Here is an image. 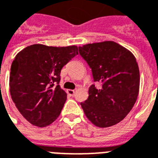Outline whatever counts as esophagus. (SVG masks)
Returning a JSON list of instances; mask_svg holds the SVG:
<instances>
[{
    "label": "esophagus",
    "mask_w": 158,
    "mask_h": 158,
    "mask_svg": "<svg viewBox=\"0 0 158 158\" xmlns=\"http://www.w3.org/2000/svg\"><path fill=\"white\" fill-rule=\"evenodd\" d=\"M67 92H68V94H69L70 96H73L74 94H75V90H74V89H68Z\"/></svg>",
    "instance_id": "esophagus-1"
}]
</instances>
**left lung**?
<instances>
[{
  "mask_svg": "<svg viewBox=\"0 0 158 158\" xmlns=\"http://www.w3.org/2000/svg\"><path fill=\"white\" fill-rule=\"evenodd\" d=\"M81 56L91 69L94 81L89 97L81 103L85 116L98 127L119 123L135 105L139 91V70L134 55L112 41L86 44L79 47Z\"/></svg>",
  "mask_w": 158,
  "mask_h": 158,
  "instance_id": "1",
  "label": "left lung"
}]
</instances>
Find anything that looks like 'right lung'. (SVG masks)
Returning <instances> with one entry per match:
<instances>
[{"label": "right lung", "instance_id": "right-lung-1", "mask_svg": "<svg viewBox=\"0 0 158 158\" xmlns=\"http://www.w3.org/2000/svg\"><path fill=\"white\" fill-rule=\"evenodd\" d=\"M76 55L77 45L34 44L15 56L10 74V95L31 125L45 127L58 118L67 99L66 92L59 85L61 69Z\"/></svg>", "mask_w": 158, "mask_h": 158}]
</instances>
